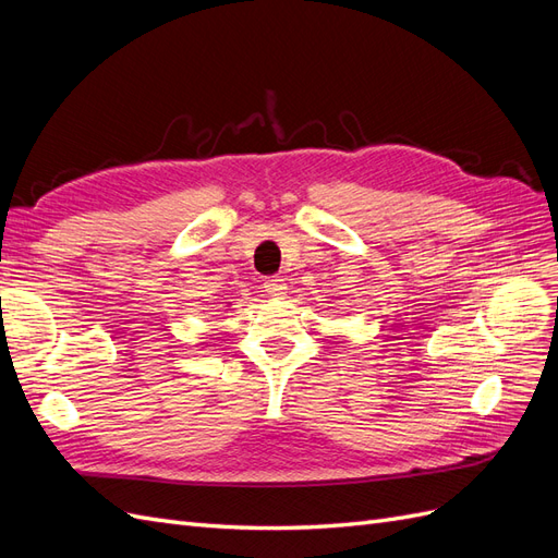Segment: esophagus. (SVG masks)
Listing matches in <instances>:
<instances>
[{"instance_id":"1","label":"esophagus","mask_w":558,"mask_h":558,"mask_svg":"<svg viewBox=\"0 0 558 558\" xmlns=\"http://www.w3.org/2000/svg\"><path fill=\"white\" fill-rule=\"evenodd\" d=\"M263 289H265V293H267L269 298H283V295H286V289H289V286H286V281H283L281 277H269V279H265Z\"/></svg>"}]
</instances>
